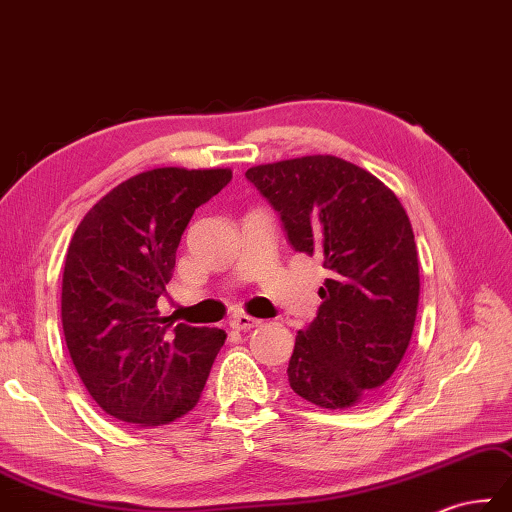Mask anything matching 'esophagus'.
<instances>
[{"instance_id": "esophagus-1", "label": "esophagus", "mask_w": 512, "mask_h": 512, "mask_svg": "<svg viewBox=\"0 0 512 512\" xmlns=\"http://www.w3.org/2000/svg\"><path fill=\"white\" fill-rule=\"evenodd\" d=\"M230 326L234 328V331H249V328L260 326V320H256V317H249L245 313H236L230 320Z\"/></svg>"}]
</instances>
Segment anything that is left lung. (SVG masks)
Segmentation results:
<instances>
[{
  "label": "left lung",
  "mask_w": 512,
  "mask_h": 512,
  "mask_svg": "<svg viewBox=\"0 0 512 512\" xmlns=\"http://www.w3.org/2000/svg\"><path fill=\"white\" fill-rule=\"evenodd\" d=\"M245 177L280 214L295 252L328 278L315 320L295 337L291 390L324 410L377 394L410 346L418 311L412 223L394 192L333 155L260 164Z\"/></svg>",
  "instance_id": "obj_1"
}]
</instances>
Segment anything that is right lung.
Returning <instances> with one entry per match:
<instances>
[{
  "label": "right lung",
  "instance_id": "right-lung-1",
  "mask_svg": "<svg viewBox=\"0 0 512 512\" xmlns=\"http://www.w3.org/2000/svg\"><path fill=\"white\" fill-rule=\"evenodd\" d=\"M230 168H153L107 192L67 247L61 317L78 377L100 410L138 427L197 405L221 328L168 331L157 300L192 214L230 184Z\"/></svg>",
  "mask_w": 512,
  "mask_h": 512
}]
</instances>
